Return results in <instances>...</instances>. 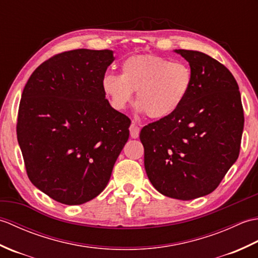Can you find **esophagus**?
I'll return each instance as SVG.
<instances>
[{"mask_svg":"<svg viewBox=\"0 0 258 258\" xmlns=\"http://www.w3.org/2000/svg\"><path fill=\"white\" fill-rule=\"evenodd\" d=\"M140 131H141L140 126H139L138 124H136L135 122H133L132 124H131V126H130L131 138H133V139H138V138H139V135H140Z\"/></svg>","mask_w":258,"mask_h":258,"instance_id":"esophagus-1","label":"esophagus"}]
</instances>
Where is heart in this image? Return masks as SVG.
Instances as JSON below:
<instances>
[{"label":"heart","instance_id":"obj_1","mask_svg":"<svg viewBox=\"0 0 258 258\" xmlns=\"http://www.w3.org/2000/svg\"><path fill=\"white\" fill-rule=\"evenodd\" d=\"M120 74L108 72L102 87L114 108L122 111L132 101L145 116L165 118L183 105L193 85V71L184 62L155 54H138L125 58Z\"/></svg>","mask_w":258,"mask_h":258}]
</instances>
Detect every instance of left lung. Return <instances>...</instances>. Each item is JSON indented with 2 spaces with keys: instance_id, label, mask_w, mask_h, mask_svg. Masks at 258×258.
I'll return each instance as SVG.
<instances>
[{
  "instance_id": "obj_1",
  "label": "left lung",
  "mask_w": 258,
  "mask_h": 258,
  "mask_svg": "<svg viewBox=\"0 0 258 258\" xmlns=\"http://www.w3.org/2000/svg\"><path fill=\"white\" fill-rule=\"evenodd\" d=\"M193 71L183 105L145 125L140 140L153 186L172 199L189 201L212 193L239 155L244 109L229 70L205 53L176 50Z\"/></svg>"
}]
</instances>
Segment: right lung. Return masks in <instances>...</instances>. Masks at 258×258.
I'll return each mask as SVG.
<instances>
[{
    "label": "right lung",
    "instance_id": "1",
    "mask_svg": "<svg viewBox=\"0 0 258 258\" xmlns=\"http://www.w3.org/2000/svg\"><path fill=\"white\" fill-rule=\"evenodd\" d=\"M109 50L68 51L43 62L22 93L16 134L32 184L65 205L106 187L130 135L131 119L102 87Z\"/></svg>",
    "mask_w": 258,
    "mask_h": 258
}]
</instances>
